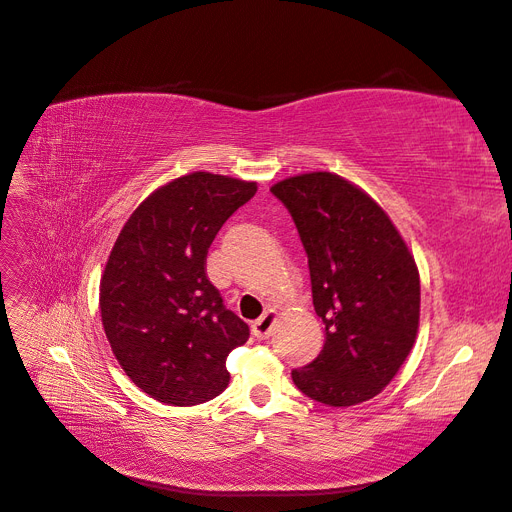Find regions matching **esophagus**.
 Segmentation results:
<instances>
[{"label":"esophagus","mask_w":512,"mask_h":512,"mask_svg":"<svg viewBox=\"0 0 512 512\" xmlns=\"http://www.w3.org/2000/svg\"><path fill=\"white\" fill-rule=\"evenodd\" d=\"M273 324H275V312H265L262 314L254 324H252V333L258 339H269L271 331H273Z\"/></svg>","instance_id":"1"}]
</instances>
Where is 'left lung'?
<instances>
[{"label": "left lung", "mask_w": 512, "mask_h": 512, "mask_svg": "<svg viewBox=\"0 0 512 512\" xmlns=\"http://www.w3.org/2000/svg\"><path fill=\"white\" fill-rule=\"evenodd\" d=\"M299 230L324 324L316 359L292 369L297 389L333 408L376 397L416 342L421 280L414 256L374 198L333 173L271 188Z\"/></svg>", "instance_id": "left-lung-1"}]
</instances>
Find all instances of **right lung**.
Segmentation results:
<instances>
[{"instance_id": "obj_1", "label": "right lung", "mask_w": 512, "mask_h": 512, "mask_svg": "<svg viewBox=\"0 0 512 512\" xmlns=\"http://www.w3.org/2000/svg\"><path fill=\"white\" fill-rule=\"evenodd\" d=\"M254 194V181L200 170L183 175L136 207L106 260V339L130 380L162 404L218 397L230 380L226 356L250 337L209 282L207 250Z\"/></svg>"}]
</instances>
